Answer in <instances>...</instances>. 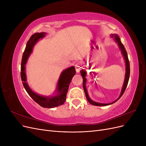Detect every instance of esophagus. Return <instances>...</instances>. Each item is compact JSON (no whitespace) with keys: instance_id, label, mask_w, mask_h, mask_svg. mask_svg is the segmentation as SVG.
I'll use <instances>...</instances> for the list:
<instances>
[{"instance_id":"obj_1","label":"esophagus","mask_w":146,"mask_h":146,"mask_svg":"<svg viewBox=\"0 0 146 146\" xmlns=\"http://www.w3.org/2000/svg\"><path fill=\"white\" fill-rule=\"evenodd\" d=\"M75 68H76V72L77 73L80 72V70L82 69L81 65H80V64L79 63H76V64H75Z\"/></svg>"}]
</instances>
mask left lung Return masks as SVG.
Masks as SVG:
<instances>
[{
    "mask_svg": "<svg viewBox=\"0 0 146 146\" xmlns=\"http://www.w3.org/2000/svg\"><path fill=\"white\" fill-rule=\"evenodd\" d=\"M110 36H111L113 39V40L115 41L119 46V49L121 50V53H122V55L123 57V58H124L125 60V79H124V82H123V84L122 85V90H121V94L120 96H119V98L115 100L113 102L111 103H110V104H101V103H99V102H94L90 98L89 95H88V91L86 90V72L85 71V70H80V74H81V76H82L83 78V90L84 91H85V93L86 97V99L88 100V101L89 102L95 106H107V105H111L114 104V102H116V101H117L119 99L121 98V97L122 96V94H123V92H124L127 86V84L128 82H129V77H130V63H129V58H128V55H127V53L125 50V48L123 46V45L122 44V43L121 41V39L119 38V36L116 34H111L110 35ZM90 69V68L89 69Z\"/></svg>",
    "mask_w": 146,
    "mask_h": 146,
    "instance_id": "left-lung-1",
    "label": "left lung"
}]
</instances>
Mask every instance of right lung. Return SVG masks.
I'll list each match as a JSON object with an SVG mask.
<instances>
[{
    "mask_svg": "<svg viewBox=\"0 0 146 146\" xmlns=\"http://www.w3.org/2000/svg\"><path fill=\"white\" fill-rule=\"evenodd\" d=\"M46 33H47L45 32L35 33L29 39L26 44L23 58H22L21 77L25 90L31 98L42 107L52 108L64 104L66 101V94L69 89V84L76 72L74 66H71L61 72L58 83H57L56 90L54 92V95L51 96H44L39 95L32 90L27 83L25 65L27 64L29 57L32 53L35 45L39 39L44 38Z\"/></svg>",
    "mask_w": 146,
    "mask_h": 146,
    "instance_id": "add662e5",
    "label": "right lung"
}]
</instances>
